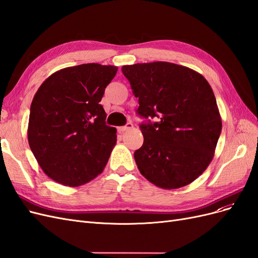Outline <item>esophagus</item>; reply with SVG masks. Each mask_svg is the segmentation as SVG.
Returning <instances> with one entry per match:
<instances>
[{"label":"esophagus","mask_w":258,"mask_h":258,"mask_svg":"<svg viewBox=\"0 0 258 258\" xmlns=\"http://www.w3.org/2000/svg\"><path fill=\"white\" fill-rule=\"evenodd\" d=\"M131 129H134V124H132L131 122H128L126 126L119 128L120 131H128V130H131Z\"/></svg>","instance_id":"1"}]
</instances>
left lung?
Masks as SVG:
<instances>
[{
  "instance_id": "1",
  "label": "left lung",
  "mask_w": 258,
  "mask_h": 258,
  "mask_svg": "<svg viewBox=\"0 0 258 258\" xmlns=\"http://www.w3.org/2000/svg\"><path fill=\"white\" fill-rule=\"evenodd\" d=\"M137 113L159 121L140 124L144 137L135 159L141 174L163 189L194 182L214 157L222 118L214 92L204 76L170 62L123 66Z\"/></svg>"
}]
</instances>
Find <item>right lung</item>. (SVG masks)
<instances>
[{
  "label": "right lung",
  "mask_w": 258,
  "mask_h": 258,
  "mask_svg": "<svg viewBox=\"0 0 258 258\" xmlns=\"http://www.w3.org/2000/svg\"><path fill=\"white\" fill-rule=\"evenodd\" d=\"M117 67L87 63L51 74L30 108L28 141L44 173L76 187L102 172L116 144L100 101Z\"/></svg>",
  "instance_id": "add662e5"
}]
</instances>
